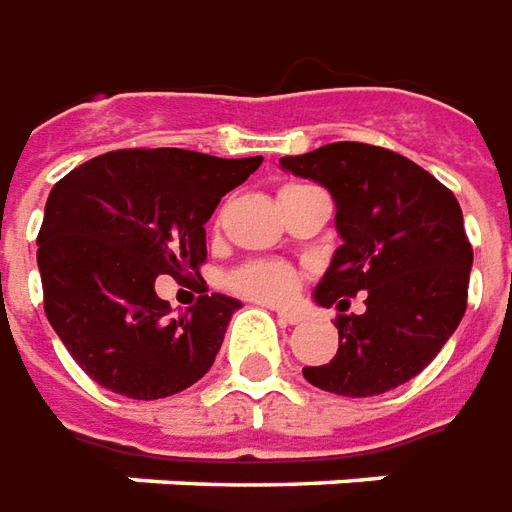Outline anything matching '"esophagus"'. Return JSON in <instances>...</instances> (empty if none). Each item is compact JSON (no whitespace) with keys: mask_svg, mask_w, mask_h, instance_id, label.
I'll return each instance as SVG.
<instances>
[{"mask_svg":"<svg viewBox=\"0 0 512 512\" xmlns=\"http://www.w3.org/2000/svg\"><path fill=\"white\" fill-rule=\"evenodd\" d=\"M275 314H278V320L284 322V325H297V322H303V314H300V311H292V308H278Z\"/></svg>","mask_w":512,"mask_h":512,"instance_id":"obj_1","label":"esophagus"}]
</instances>
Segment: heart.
<instances>
[{"mask_svg": "<svg viewBox=\"0 0 512 512\" xmlns=\"http://www.w3.org/2000/svg\"><path fill=\"white\" fill-rule=\"evenodd\" d=\"M231 286L239 295L278 303L292 297L297 289V273L284 262H253L231 275Z\"/></svg>", "mask_w": 512, "mask_h": 512, "instance_id": "obj_1", "label": "heart"}]
</instances>
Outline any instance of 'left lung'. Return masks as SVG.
Instances as JSON below:
<instances>
[{"label":"left lung","mask_w":512,"mask_h":512,"mask_svg":"<svg viewBox=\"0 0 512 512\" xmlns=\"http://www.w3.org/2000/svg\"><path fill=\"white\" fill-rule=\"evenodd\" d=\"M281 168L317 181L336 204L342 245L314 286L317 306L366 292L339 317V350L303 378L342 397H375L416 378L463 320L474 253L458 198L402 154L328 143ZM342 303V300H339Z\"/></svg>","instance_id":"8db88e82"}]
</instances>
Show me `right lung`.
I'll use <instances>...</instances> for the list:
<instances>
[{
    "instance_id": "obj_1",
    "label": "right lung",
    "mask_w": 512,
    "mask_h": 512,
    "mask_svg": "<svg viewBox=\"0 0 512 512\" xmlns=\"http://www.w3.org/2000/svg\"><path fill=\"white\" fill-rule=\"evenodd\" d=\"M259 165L262 157L129 148L90 159L54 184L38 234L43 308L65 350L99 386L159 400L215 364L242 303L212 292L170 320L154 281L198 275L206 220Z\"/></svg>"
}]
</instances>
